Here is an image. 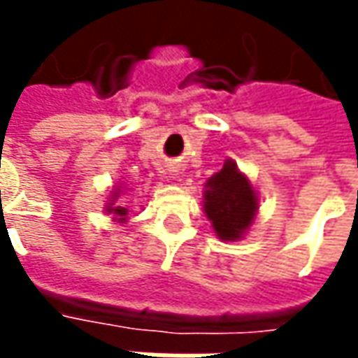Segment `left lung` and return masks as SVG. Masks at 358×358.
Returning <instances> with one entry per match:
<instances>
[{"mask_svg":"<svg viewBox=\"0 0 358 358\" xmlns=\"http://www.w3.org/2000/svg\"><path fill=\"white\" fill-rule=\"evenodd\" d=\"M257 197L249 179L237 171V165L227 161L223 169L207 181L205 213L213 223L219 239L235 241L253 223Z\"/></svg>","mask_w":358,"mask_h":358,"instance_id":"obj_1","label":"left lung"}]
</instances>
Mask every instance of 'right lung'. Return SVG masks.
Returning a JSON list of instances; mask_svg holds the SVG:
<instances>
[{
  "instance_id": "obj_1",
  "label": "right lung",
  "mask_w": 358,
  "mask_h": 358,
  "mask_svg": "<svg viewBox=\"0 0 358 358\" xmlns=\"http://www.w3.org/2000/svg\"><path fill=\"white\" fill-rule=\"evenodd\" d=\"M109 213H115L117 217H121V219H123V217L127 215V211H125L123 207H115V209H109ZM117 217H115V219H117Z\"/></svg>"
}]
</instances>
